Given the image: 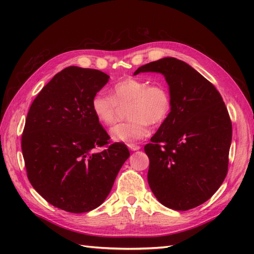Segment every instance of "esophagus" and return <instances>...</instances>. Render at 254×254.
Listing matches in <instances>:
<instances>
[{
	"mask_svg": "<svg viewBox=\"0 0 254 254\" xmlns=\"http://www.w3.org/2000/svg\"><path fill=\"white\" fill-rule=\"evenodd\" d=\"M128 148H129L130 150L135 151V150H139L141 147H140L139 145H135V144H128Z\"/></svg>",
	"mask_w": 254,
	"mask_h": 254,
	"instance_id": "esophagus-1",
	"label": "esophagus"
}]
</instances>
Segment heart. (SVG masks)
Returning <instances> with one entry per match:
<instances>
[{"label": "heart", "mask_w": 254, "mask_h": 254, "mask_svg": "<svg viewBox=\"0 0 254 254\" xmlns=\"http://www.w3.org/2000/svg\"><path fill=\"white\" fill-rule=\"evenodd\" d=\"M111 95L98 92L91 99V109L96 120L104 125H112L118 119L119 106L127 107L126 122L110 129L115 141L132 143L149 133L148 124H159L171 109L168 91L161 84H147L136 78H126L114 83Z\"/></svg>", "instance_id": "heart-1"}]
</instances>
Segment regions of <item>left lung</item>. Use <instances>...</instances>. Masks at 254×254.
Instances as JSON below:
<instances>
[{"mask_svg": "<svg viewBox=\"0 0 254 254\" xmlns=\"http://www.w3.org/2000/svg\"><path fill=\"white\" fill-rule=\"evenodd\" d=\"M145 72L164 75L171 96V112L144 147L148 184L163 205L188 211L209 200L226 178L231 120L216 88L184 61L165 57L133 75Z\"/></svg>", "mask_w": 254, "mask_h": 254, "instance_id": "8db88e82", "label": "left lung"}]
</instances>
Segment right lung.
I'll list each match as a JSON object with an SVG mask.
<instances>
[{
    "mask_svg": "<svg viewBox=\"0 0 254 254\" xmlns=\"http://www.w3.org/2000/svg\"><path fill=\"white\" fill-rule=\"evenodd\" d=\"M109 76L68 66L44 86L30 106L21 147L27 178L45 200L70 213L96 209L109 195L129 158L94 117L91 99ZM102 145L101 153L94 149Z\"/></svg>",
    "mask_w": 254,
    "mask_h": 254,
    "instance_id": "1",
    "label": "right lung"
}]
</instances>
